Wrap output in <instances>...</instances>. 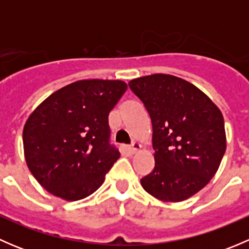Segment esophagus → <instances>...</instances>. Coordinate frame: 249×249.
Here are the masks:
<instances>
[{
    "mask_svg": "<svg viewBox=\"0 0 249 249\" xmlns=\"http://www.w3.org/2000/svg\"><path fill=\"white\" fill-rule=\"evenodd\" d=\"M140 148H141V144H140V143L134 142V143H132V144L130 145V147H129V152H130V153H132V154H134V153H136L137 150H140Z\"/></svg>",
    "mask_w": 249,
    "mask_h": 249,
    "instance_id": "1",
    "label": "esophagus"
}]
</instances>
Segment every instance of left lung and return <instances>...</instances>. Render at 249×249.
Returning <instances> with one entry per match:
<instances>
[{
  "label": "left lung",
  "mask_w": 249,
  "mask_h": 249,
  "mask_svg": "<svg viewBox=\"0 0 249 249\" xmlns=\"http://www.w3.org/2000/svg\"><path fill=\"white\" fill-rule=\"evenodd\" d=\"M153 125V171L143 189L164 202L189 199L208 184L227 149L224 118L212 100L192 83L171 74L129 82Z\"/></svg>",
  "instance_id": "8db88e82"
}]
</instances>
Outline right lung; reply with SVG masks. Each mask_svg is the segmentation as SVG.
<instances>
[{"label": "right lung", "mask_w": 249, "mask_h": 249, "mask_svg": "<svg viewBox=\"0 0 249 249\" xmlns=\"http://www.w3.org/2000/svg\"><path fill=\"white\" fill-rule=\"evenodd\" d=\"M127 85L84 79L48 96L22 130L29 170L50 194L77 201L96 192L120 153L109 144V112Z\"/></svg>", "instance_id": "right-lung-1"}]
</instances>
